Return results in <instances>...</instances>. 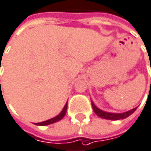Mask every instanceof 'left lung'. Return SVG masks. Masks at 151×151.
I'll list each match as a JSON object with an SVG mask.
<instances>
[{"label":"left lung","instance_id":"left-lung-1","mask_svg":"<svg viewBox=\"0 0 151 151\" xmlns=\"http://www.w3.org/2000/svg\"><path fill=\"white\" fill-rule=\"evenodd\" d=\"M91 106H92V109L94 111V112L98 115L99 116L104 118V119H109V120H119V119H124V118H126L128 116L131 115L136 110L137 108H134L132 110H130L126 112H123V113H111V112H106V111H104L102 110L99 109L93 102L91 101Z\"/></svg>","mask_w":151,"mask_h":151}]
</instances>
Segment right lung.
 <instances>
[{
    "label": "right lung",
    "instance_id": "add662e5",
    "mask_svg": "<svg viewBox=\"0 0 151 151\" xmlns=\"http://www.w3.org/2000/svg\"><path fill=\"white\" fill-rule=\"evenodd\" d=\"M66 109H67V103L65 104V107L63 108V110L61 111V112H60L58 116H56L55 117H52V118H51V119H48V120H47V121H44V122L36 123L35 124H36V125H41V126H44V125H48V124H53V123H55V122H58V121L61 120L62 118L64 117V116L65 115Z\"/></svg>",
    "mask_w": 151,
    "mask_h": 151
}]
</instances>
